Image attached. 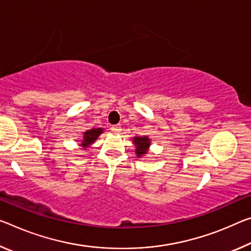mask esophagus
Masks as SVG:
<instances>
[{
    "instance_id": "1",
    "label": "esophagus",
    "mask_w": 251,
    "mask_h": 251,
    "mask_svg": "<svg viewBox=\"0 0 251 251\" xmlns=\"http://www.w3.org/2000/svg\"><path fill=\"white\" fill-rule=\"evenodd\" d=\"M110 129L113 130L114 133H119L122 130V127H121V125H113L110 127Z\"/></svg>"
}]
</instances>
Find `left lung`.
Wrapping results in <instances>:
<instances>
[{"label": "left lung", "mask_w": 251, "mask_h": 251, "mask_svg": "<svg viewBox=\"0 0 251 251\" xmlns=\"http://www.w3.org/2000/svg\"><path fill=\"white\" fill-rule=\"evenodd\" d=\"M133 143L136 146V150L135 152L137 154V157L144 156L147 154L151 145V140L147 136H135L133 138Z\"/></svg>", "instance_id": "8db88e82"}]
</instances>
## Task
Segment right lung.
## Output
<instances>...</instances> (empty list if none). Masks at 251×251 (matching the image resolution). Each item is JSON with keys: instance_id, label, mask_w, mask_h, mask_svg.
Segmentation results:
<instances>
[{"instance_id": "right-lung-1", "label": "right lung", "mask_w": 251, "mask_h": 251, "mask_svg": "<svg viewBox=\"0 0 251 251\" xmlns=\"http://www.w3.org/2000/svg\"><path fill=\"white\" fill-rule=\"evenodd\" d=\"M102 128H93V129H88L87 132L83 133V137L82 141L80 143V146L83 147V150H86L87 147H89L93 143L97 140L99 135L102 133Z\"/></svg>"}]
</instances>
